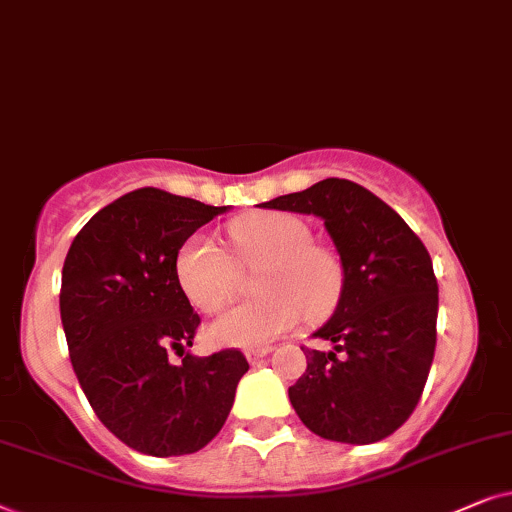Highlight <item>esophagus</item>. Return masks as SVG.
<instances>
[{
    "label": "esophagus",
    "mask_w": 512,
    "mask_h": 512,
    "mask_svg": "<svg viewBox=\"0 0 512 512\" xmlns=\"http://www.w3.org/2000/svg\"><path fill=\"white\" fill-rule=\"evenodd\" d=\"M267 353H271L269 346H264V349H248V351H245V358H248L250 365H255V363H260V360L267 356Z\"/></svg>",
    "instance_id": "34e87169"
}]
</instances>
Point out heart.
<instances>
[{"instance_id":"b5f03b06","label":"heart","mask_w":512,"mask_h":512,"mask_svg":"<svg viewBox=\"0 0 512 512\" xmlns=\"http://www.w3.org/2000/svg\"><path fill=\"white\" fill-rule=\"evenodd\" d=\"M229 231L245 267L262 269L252 285L260 299L210 323V342L260 349L297 327L304 313L320 320L335 309L342 295V267L330 250L311 243L304 222L285 213H260L234 222ZM175 276L185 297L203 313H220L238 290L234 262L203 234L180 245Z\"/></svg>"}]
</instances>
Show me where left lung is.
I'll return each mask as SVG.
<instances>
[{"label":"left lung","mask_w":512,"mask_h":512,"mask_svg":"<svg viewBox=\"0 0 512 512\" xmlns=\"http://www.w3.org/2000/svg\"><path fill=\"white\" fill-rule=\"evenodd\" d=\"M264 208L316 215L344 271L337 309L306 349V372L288 388L302 424L320 438L370 445L410 419L435 353L438 281L419 236L379 196L327 177Z\"/></svg>","instance_id":"1"}]
</instances>
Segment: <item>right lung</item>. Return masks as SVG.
Segmentation results:
<instances>
[{
  "instance_id": "1",
  "label": "right lung",
  "mask_w": 512,
  "mask_h": 512,
  "mask_svg": "<svg viewBox=\"0 0 512 512\" xmlns=\"http://www.w3.org/2000/svg\"><path fill=\"white\" fill-rule=\"evenodd\" d=\"M222 213L227 206L135 189L98 210L67 250L60 318L74 374L98 419L135 452H199L248 372L236 349L169 360L201 323L177 283V250Z\"/></svg>"
}]
</instances>
